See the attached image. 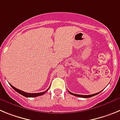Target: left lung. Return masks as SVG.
Returning a JSON list of instances; mask_svg holds the SVG:
<instances>
[{"mask_svg": "<svg viewBox=\"0 0 120 120\" xmlns=\"http://www.w3.org/2000/svg\"><path fill=\"white\" fill-rule=\"evenodd\" d=\"M103 91V90H102ZM68 93H70L71 94H72V95H73V96H77V97H82V98H90V97H93V96H96V95H97V94H99L100 92H101V91L100 92H98V93H96V94H91V95H79V94H73V93H71V92H70L68 90Z\"/></svg>", "mask_w": 120, "mask_h": 120, "instance_id": "obj_1", "label": "left lung"}]
</instances>
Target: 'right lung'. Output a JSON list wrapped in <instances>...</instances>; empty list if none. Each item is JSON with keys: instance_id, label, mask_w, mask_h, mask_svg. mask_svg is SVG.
<instances>
[{"instance_id": "add662e5", "label": "right lung", "mask_w": 120, "mask_h": 120, "mask_svg": "<svg viewBox=\"0 0 120 120\" xmlns=\"http://www.w3.org/2000/svg\"><path fill=\"white\" fill-rule=\"evenodd\" d=\"M9 85H11V86L12 88L14 89V90L15 91H17V93H19V94H21V95H22V96H24V97H38V96H42V95H43L44 94H45L46 92L47 91L49 90V88L48 89H47L46 91H45L44 92H41V93H25V92L23 91H21V90H19V89H17L16 88H15L14 86H13L11 84H10L9 83Z\"/></svg>"}]
</instances>
